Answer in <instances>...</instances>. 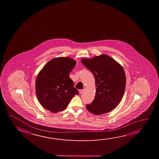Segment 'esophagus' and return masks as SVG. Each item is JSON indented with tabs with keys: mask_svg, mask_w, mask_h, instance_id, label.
I'll use <instances>...</instances> for the list:
<instances>
[{
	"mask_svg": "<svg viewBox=\"0 0 159 159\" xmlns=\"http://www.w3.org/2000/svg\"><path fill=\"white\" fill-rule=\"evenodd\" d=\"M84 91V89H82V90H79V93L80 94H81V93H83V92Z\"/></svg>",
	"mask_w": 159,
	"mask_h": 159,
	"instance_id": "obj_1",
	"label": "esophagus"
}]
</instances>
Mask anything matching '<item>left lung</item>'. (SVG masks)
Returning a JSON list of instances; mask_svg holds the SVG:
<instances>
[{"label":"left lung","instance_id":"left-lung-1","mask_svg":"<svg viewBox=\"0 0 159 159\" xmlns=\"http://www.w3.org/2000/svg\"><path fill=\"white\" fill-rule=\"evenodd\" d=\"M81 61L93 74L96 86L94 100L86 105V109L97 115L111 111L120 103L125 91L126 75L122 66L106 54L83 58Z\"/></svg>","mask_w":159,"mask_h":159}]
</instances>
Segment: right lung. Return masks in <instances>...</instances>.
<instances>
[{"label":"right lung","mask_w":159,"mask_h":159,"mask_svg":"<svg viewBox=\"0 0 159 159\" xmlns=\"http://www.w3.org/2000/svg\"><path fill=\"white\" fill-rule=\"evenodd\" d=\"M76 61L69 57L54 58L38 74L35 92L40 104L51 112L65 110L79 91L74 87L69 74Z\"/></svg>","instance_id":"1"}]
</instances>
